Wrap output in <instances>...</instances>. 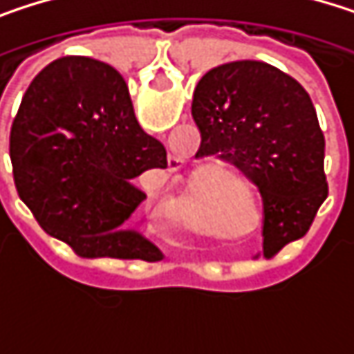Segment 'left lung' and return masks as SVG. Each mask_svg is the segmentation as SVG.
Listing matches in <instances>:
<instances>
[{
  "instance_id": "obj_1",
  "label": "left lung",
  "mask_w": 354,
  "mask_h": 354,
  "mask_svg": "<svg viewBox=\"0 0 354 354\" xmlns=\"http://www.w3.org/2000/svg\"><path fill=\"white\" fill-rule=\"evenodd\" d=\"M196 158L242 170L262 196V252L272 258L308 234L328 196L324 133L297 80L260 61L225 63L203 75L192 98Z\"/></svg>"
}]
</instances>
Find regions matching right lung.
<instances>
[{
	"instance_id": "right-lung-1",
	"label": "right lung",
	"mask_w": 354,
	"mask_h": 354,
	"mask_svg": "<svg viewBox=\"0 0 354 354\" xmlns=\"http://www.w3.org/2000/svg\"><path fill=\"white\" fill-rule=\"evenodd\" d=\"M10 158L38 225L77 256L164 258L133 219L147 198L137 176L168 168L166 147L141 129L122 75L108 63L80 55L48 63L12 122Z\"/></svg>"
}]
</instances>
